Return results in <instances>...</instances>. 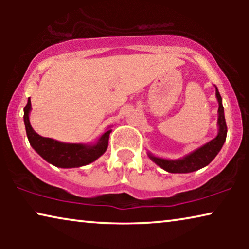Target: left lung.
<instances>
[{
  "mask_svg": "<svg viewBox=\"0 0 249 249\" xmlns=\"http://www.w3.org/2000/svg\"><path fill=\"white\" fill-rule=\"evenodd\" d=\"M215 96L217 98V102H219V110H217V127H219V132H217L216 137L181 159H163L153 155L152 153L148 152V158L155 164H158L160 168H162L166 172L170 173H189L209 165L213 161L214 158L219 154L227 138V124L226 118H224L222 97H221L219 90H217V87H215Z\"/></svg>",
  "mask_w": 249,
  "mask_h": 249,
  "instance_id": "8db88e82",
  "label": "left lung"
}]
</instances>
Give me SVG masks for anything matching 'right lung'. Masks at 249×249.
I'll list each match as a JSON object with an SVG mask.
<instances>
[{
	"label": "right lung",
	"instance_id": "obj_1",
	"mask_svg": "<svg viewBox=\"0 0 249 249\" xmlns=\"http://www.w3.org/2000/svg\"><path fill=\"white\" fill-rule=\"evenodd\" d=\"M32 111V102L28 98L27 105L23 108V122H25L27 137L29 144L38 155L54 166L63 169L79 168L96 161L107 149L108 137L111 134V127L101 135V137L91 144L83 142H62L52 138L39 136L34 130L29 121V114Z\"/></svg>",
	"mask_w": 249,
	"mask_h": 249
}]
</instances>
